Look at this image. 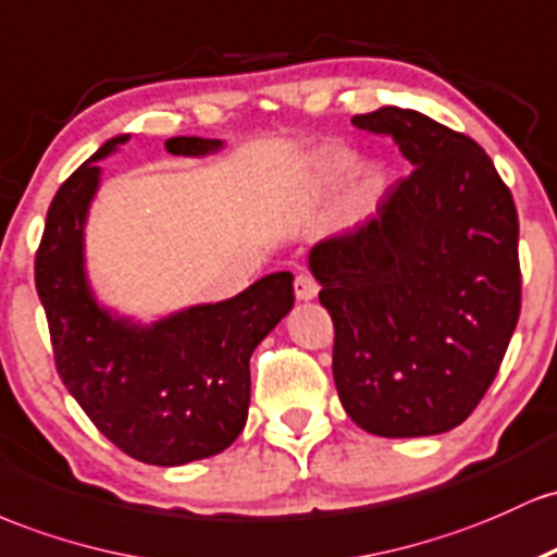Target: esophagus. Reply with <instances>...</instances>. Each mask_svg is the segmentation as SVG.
<instances>
[{
  "instance_id": "esophagus-1",
  "label": "esophagus",
  "mask_w": 557,
  "mask_h": 557,
  "mask_svg": "<svg viewBox=\"0 0 557 557\" xmlns=\"http://www.w3.org/2000/svg\"><path fill=\"white\" fill-rule=\"evenodd\" d=\"M318 281L310 276V273H299V276L295 278V295L297 299H302V302H310V299L318 297Z\"/></svg>"
}]
</instances>
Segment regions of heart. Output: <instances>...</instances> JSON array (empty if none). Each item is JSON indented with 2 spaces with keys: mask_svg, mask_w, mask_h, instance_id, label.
Here are the masks:
<instances>
[{
  "mask_svg": "<svg viewBox=\"0 0 557 557\" xmlns=\"http://www.w3.org/2000/svg\"><path fill=\"white\" fill-rule=\"evenodd\" d=\"M352 168H355V154L347 152V149H326V152L315 154L308 171L312 189L318 191L336 189V186L352 173ZM379 189H381L379 173L366 171L360 176L358 186H355V202L358 205L371 202V199L379 195Z\"/></svg>",
  "mask_w": 557,
  "mask_h": 557,
  "instance_id": "obj_1",
  "label": "heart"
}]
</instances>
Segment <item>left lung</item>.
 Here are the masks:
<instances>
[{
	"instance_id": "1",
	"label": "left lung",
	"mask_w": 557,
	"mask_h": 557,
	"mask_svg": "<svg viewBox=\"0 0 557 557\" xmlns=\"http://www.w3.org/2000/svg\"><path fill=\"white\" fill-rule=\"evenodd\" d=\"M352 126L389 134L416 171L310 249L336 392L368 434H445L486 395L521 312L513 197L476 141L423 112L379 108Z\"/></svg>"
}]
</instances>
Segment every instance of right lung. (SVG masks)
Instances as JSON below:
<instances>
[{
    "label": "right lung",
    "instance_id": "obj_1",
    "mask_svg": "<svg viewBox=\"0 0 557 557\" xmlns=\"http://www.w3.org/2000/svg\"><path fill=\"white\" fill-rule=\"evenodd\" d=\"M128 139L112 136L58 189L36 252V292L62 384L94 426L141 463L184 466L223 453L245 429L249 358L295 305V276L271 273L242 295L147 326L99 305L86 276V218L102 178L97 162ZM221 147L199 136L165 141L184 158Z\"/></svg>",
    "mask_w": 557,
    "mask_h": 557
}]
</instances>
